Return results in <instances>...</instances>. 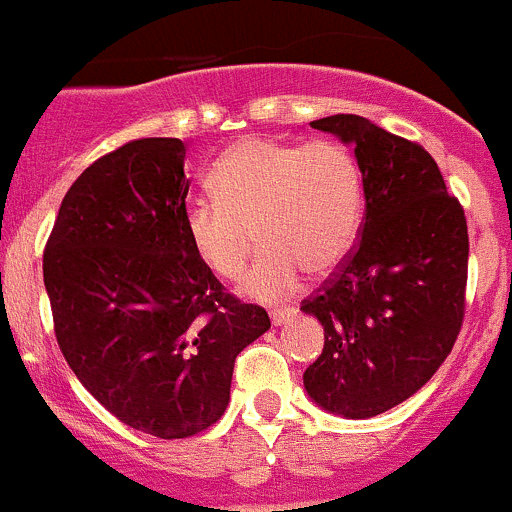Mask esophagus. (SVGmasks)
Wrapping results in <instances>:
<instances>
[{
	"label": "esophagus",
	"instance_id": "obj_1",
	"mask_svg": "<svg viewBox=\"0 0 512 512\" xmlns=\"http://www.w3.org/2000/svg\"><path fill=\"white\" fill-rule=\"evenodd\" d=\"M293 315H295V310H273V313H271V323L278 328V325L291 323Z\"/></svg>",
	"mask_w": 512,
	"mask_h": 512
}]
</instances>
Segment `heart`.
<instances>
[{
  "mask_svg": "<svg viewBox=\"0 0 512 512\" xmlns=\"http://www.w3.org/2000/svg\"><path fill=\"white\" fill-rule=\"evenodd\" d=\"M214 199L184 209V234L199 261L224 281L241 283L258 303L288 300L305 271L328 276L355 251L365 217V177L350 147L335 140L244 138L226 147L207 179Z\"/></svg>",
  "mask_w": 512,
  "mask_h": 512,
  "instance_id": "b5f03b06",
  "label": "heart"
}]
</instances>
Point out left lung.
<instances>
[{"instance_id": "left-lung-1", "label": "left lung", "mask_w": 512, "mask_h": 512, "mask_svg": "<svg viewBox=\"0 0 512 512\" xmlns=\"http://www.w3.org/2000/svg\"><path fill=\"white\" fill-rule=\"evenodd\" d=\"M352 147L365 177L355 254L300 310L320 320L323 355L303 374L325 412L370 419L419 392L463 323L468 229L434 157L360 115L310 123Z\"/></svg>"}]
</instances>
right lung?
Masks as SVG:
<instances>
[{"instance_id": "obj_1", "label": "right lung", "mask_w": 512, "mask_h": 512, "mask_svg": "<svg viewBox=\"0 0 512 512\" xmlns=\"http://www.w3.org/2000/svg\"><path fill=\"white\" fill-rule=\"evenodd\" d=\"M184 157L177 138L100 157L63 197L44 251L68 367L110 414L157 439L219 421L236 355L271 328L189 246Z\"/></svg>"}]
</instances>
